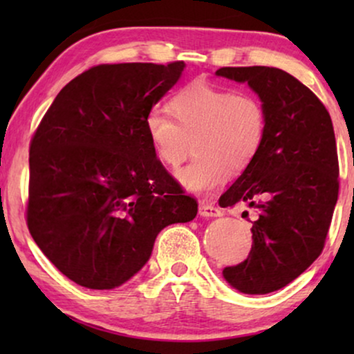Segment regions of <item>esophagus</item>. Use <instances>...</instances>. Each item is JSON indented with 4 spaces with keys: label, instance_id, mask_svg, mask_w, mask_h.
Wrapping results in <instances>:
<instances>
[{
    "label": "esophagus",
    "instance_id": "obj_1",
    "mask_svg": "<svg viewBox=\"0 0 354 354\" xmlns=\"http://www.w3.org/2000/svg\"><path fill=\"white\" fill-rule=\"evenodd\" d=\"M221 214L222 212L219 207L211 205V203H201L200 205V216H203V217H217Z\"/></svg>",
    "mask_w": 354,
    "mask_h": 354
}]
</instances>
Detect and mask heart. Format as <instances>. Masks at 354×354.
I'll return each instance as SVG.
<instances>
[{
    "label": "heart",
    "instance_id": "1",
    "mask_svg": "<svg viewBox=\"0 0 354 354\" xmlns=\"http://www.w3.org/2000/svg\"><path fill=\"white\" fill-rule=\"evenodd\" d=\"M166 113L153 109L145 132L154 154L167 167H177L195 148V159L177 174L193 193L212 192L225 176L243 174L263 149L268 109L258 96L235 93L206 82H192L169 100Z\"/></svg>",
    "mask_w": 354,
    "mask_h": 354
}]
</instances>
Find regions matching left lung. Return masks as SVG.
<instances>
[{"label":"left lung","instance_id":"obj_1","mask_svg":"<svg viewBox=\"0 0 354 354\" xmlns=\"http://www.w3.org/2000/svg\"><path fill=\"white\" fill-rule=\"evenodd\" d=\"M216 75L248 84L268 109V135L254 162L221 196L222 207H254L253 246L222 275L235 290L266 295L283 288L322 253L338 198L332 119L321 100L275 67H221Z\"/></svg>","mask_w":354,"mask_h":354}]
</instances>
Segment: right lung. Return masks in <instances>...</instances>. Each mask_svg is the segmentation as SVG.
<instances>
[{
	"label": "right lung",
	"instance_id": "obj_1",
	"mask_svg": "<svg viewBox=\"0 0 354 354\" xmlns=\"http://www.w3.org/2000/svg\"><path fill=\"white\" fill-rule=\"evenodd\" d=\"M183 67H91L57 93L33 135L28 230L82 287L125 283L148 263L164 227L195 219L196 201L183 195L145 132V118Z\"/></svg>",
	"mask_w": 354,
	"mask_h": 354
}]
</instances>
